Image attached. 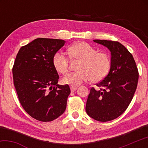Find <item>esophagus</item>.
I'll return each instance as SVG.
<instances>
[{
  "label": "esophagus",
  "instance_id": "esophagus-1",
  "mask_svg": "<svg viewBox=\"0 0 148 148\" xmlns=\"http://www.w3.org/2000/svg\"><path fill=\"white\" fill-rule=\"evenodd\" d=\"M71 91H72V92H74V91H76V90L77 89V86H71Z\"/></svg>",
  "mask_w": 148,
  "mask_h": 148
}]
</instances>
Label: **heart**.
<instances>
[{
    "label": "heart",
    "mask_w": 148,
    "mask_h": 148,
    "mask_svg": "<svg viewBox=\"0 0 148 148\" xmlns=\"http://www.w3.org/2000/svg\"><path fill=\"white\" fill-rule=\"evenodd\" d=\"M68 53L73 60L81 61L77 67L79 72H71L62 79V83L72 86H79L84 82L91 80L98 82L108 74L110 59L108 55L98 52L91 45L84 42H77L69 47ZM54 68L60 74H65L69 71V60L61 52L56 53L53 59Z\"/></svg>",
    "instance_id": "heart-1"
}]
</instances>
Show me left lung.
<instances>
[{
	"mask_svg": "<svg viewBox=\"0 0 148 148\" xmlns=\"http://www.w3.org/2000/svg\"><path fill=\"white\" fill-rule=\"evenodd\" d=\"M93 41L110 50L111 64L109 73L97 84L101 88L90 90L86 110L91 118L106 122L118 117L128 108L136 91L138 71L132 54L123 45L106 40Z\"/></svg>",
	"mask_w": 148,
	"mask_h": 148,
	"instance_id": "8db88e82",
	"label": "left lung"
}]
</instances>
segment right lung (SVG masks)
I'll use <instances>...</instances> for the list:
<instances>
[{
  "label": "right lung",
  "mask_w": 148,
  "mask_h": 148,
  "mask_svg": "<svg viewBox=\"0 0 148 148\" xmlns=\"http://www.w3.org/2000/svg\"><path fill=\"white\" fill-rule=\"evenodd\" d=\"M63 40L38 38L21 47L12 69L14 84L20 103L32 117L47 122L64 113L71 93L69 85L58 84L53 64Z\"/></svg>",
  "instance_id": "1"
}]
</instances>
